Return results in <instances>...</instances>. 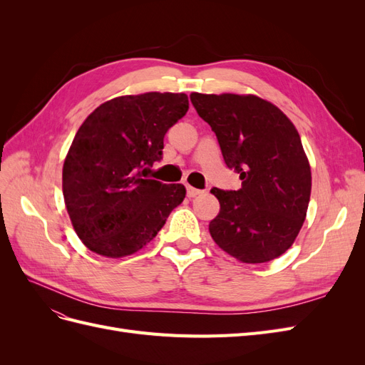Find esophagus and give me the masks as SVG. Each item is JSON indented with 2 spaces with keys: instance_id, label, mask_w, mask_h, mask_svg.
Returning a JSON list of instances; mask_svg holds the SVG:
<instances>
[{
  "instance_id": "34e87169",
  "label": "esophagus",
  "mask_w": 365,
  "mask_h": 365,
  "mask_svg": "<svg viewBox=\"0 0 365 365\" xmlns=\"http://www.w3.org/2000/svg\"><path fill=\"white\" fill-rule=\"evenodd\" d=\"M201 193H202V190H197V189H195V187H192V185H187V196H189V197H195V196L201 195Z\"/></svg>"
}]
</instances>
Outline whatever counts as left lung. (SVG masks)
<instances>
[{
  "mask_svg": "<svg viewBox=\"0 0 365 365\" xmlns=\"http://www.w3.org/2000/svg\"><path fill=\"white\" fill-rule=\"evenodd\" d=\"M190 101L216 134L242 189L213 187L220 204L208 230L220 250L242 263H264L288 251L311 200V165L292 121L254 94H201Z\"/></svg>",
  "mask_w": 365,
  "mask_h": 365,
  "instance_id": "8db88e82",
  "label": "left lung"
}]
</instances>
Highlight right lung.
I'll list each match as a JSON object with an SVG mask.
<instances>
[{"mask_svg":"<svg viewBox=\"0 0 365 365\" xmlns=\"http://www.w3.org/2000/svg\"><path fill=\"white\" fill-rule=\"evenodd\" d=\"M189 109L184 93L111 98L85 118L62 169V192L76 235L103 257H126L158 235L185 197L182 184L149 180L164 135Z\"/></svg>","mask_w":365,"mask_h":365,"instance_id":"right-lung-1","label":"right lung"}]
</instances>
